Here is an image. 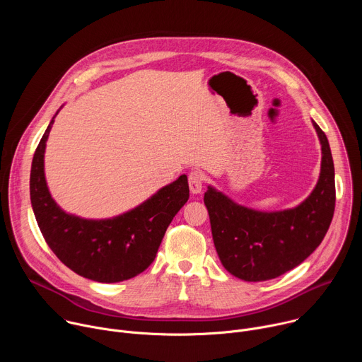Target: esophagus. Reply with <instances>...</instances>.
I'll return each instance as SVG.
<instances>
[{
  "mask_svg": "<svg viewBox=\"0 0 362 362\" xmlns=\"http://www.w3.org/2000/svg\"><path fill=\"white\" fill-rule=\"evenodd\" d=\"M203 182H204V177L200 172L197 170H193L189 173V187H190V192L197 194L202 192V187H203Z\"/></svg>",
  "mask_w": 362,
  "mask_h": 362,
  "instance_id": "34e87169",
  "label": "esophagus"
}]
</instances>
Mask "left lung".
I'll return each mask as SVG.
<instances>
[{
    "label": "left lung",
    "instance_id": "obj_1",
    "mask_svg": "<svg viewBox=\"0 0 362 362\" xmlns=\"http://www.w3.org/2000/svg\"><path fill=\"white\" fill-rule=\"evenodd\" d=\"M322 162L320 180L299 206L259 212L230 200L214 187L204 193L214 243L225 269L233 276L261 282L302 264L322 242L335 209V172L328 139L315 123Z\"/></svg>",
    "mask_w": 362,
    "mask_h": 362
}]
</instances>
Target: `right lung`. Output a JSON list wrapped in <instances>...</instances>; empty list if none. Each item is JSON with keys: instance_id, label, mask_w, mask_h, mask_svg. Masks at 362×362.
I'll list each match as a JSON object with an SVG mask.
<instances>
[{"instance_id": "1", "label": "right lung", "mask_w": 362, "mask_h": 362, "mask_svg": "<svg viewBox=\"0 0 362 362\" xmlns=\"http://www.w3.org/2000/svg\"><path fill=\"white\" fill-rule=\"evenodd\" d=\"M53 123L54 117L35 148L30 175L33 211L47 245L67 268L87 279L113 284L134 278L154 261L168 226L187 202V176L113 219L69 215L51 197L44 176L45 141Z\"/></svg>"}]
</instances>
